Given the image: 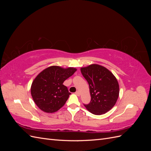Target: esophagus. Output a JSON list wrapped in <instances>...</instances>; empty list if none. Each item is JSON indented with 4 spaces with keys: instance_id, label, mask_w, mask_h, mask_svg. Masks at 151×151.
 <instances>
[{
    "instance_id": "esophagus-1",
    "label": "esophagus",
    "mask_w": 151,
    "mask_h": 151,
    "mask_svg": "<svg viewBox=\"0 0 151 151\" xmlns=\"http://www.w3.org/2000/svg\"><path fill=\"white\" fill-rule=\"evenodd\" d=\"M75 94H76L77 96H80V93L79 92V91H76V92L75 93Z\"/></svg>"
}]
</instances>
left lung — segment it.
Returning a JSON list of instances; mask_svg holds the SVG:
<instances>
[{
    "label": "left lung",
    "mask_w": 151,
    "mask_h": 151,
    "mask_svg": "<svg viewBox=\"0 0 151 151\" xmlns=\"http://www.w3.org/2000/svg\"><path fill=\"white\" fill-rule=\"evenodd\" d=\"M82 74L88 81L91 99L84 106L91 113L100 115L115 106L119 96L117 79L106 68L92 64L81 68Z\"/></svg>",
    "instance_id": "1"
}]
</instances>
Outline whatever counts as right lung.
I'll return each mask as SVG.
<instances>
[{
    "instance_id": "1",
    "label": "right lung",
    "mask_w": 151,
    "mask_h": 151,
    "mask_svg": "<svg viewBox=\"0 0 151 151\" xmlns=\"http://www.w3.org/2000/svg\"><path fill=\"white\" fill-rule=\"evenodd\" d=\"M76 70L74 67L51 66L41 72L31 87L32 98L37 106L44 112L51 113L60 109L71 94L63 82Z\"/></svg>"
}]
</instances>
